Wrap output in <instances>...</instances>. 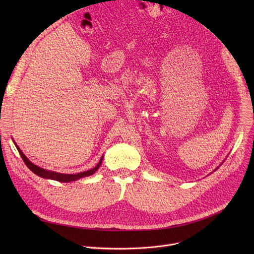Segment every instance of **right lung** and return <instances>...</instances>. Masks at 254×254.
Masks as SVG:
<instances>
[{
  "label": "right lung",
  "mask_w": 254,
  "mask_h": 254,
  "mask_svg": "<svg viewBox=\"0 0 254 254\" xmlns=\"http://www.w3.org/2000/svg\"><path fill=\"white\" fill-rule=\"evenodd\" d=\"M16 148L22 158V161L24 162V164L26 165V167H28L33 173H35V174H37L38 176L42 177V178H46V179H51V180H57V181H60V182H70V181H75L79 178H82V177H86V176H89V175H92L95 174V173L98 171V169L100 168L101 164H102V161H103V156L102 158L100 159L99 164L93 168L91 170H88V171H85V172H81V173H78V174H62V173H57V172H53V171H48V170H45V169H42L40 168L36 165H34L33 163H31L28 158H26V156L22 153V151L18 148V146L16 145Z\"/></svg>",
  "instance_id": "right-lung-1"
}]
</instances>
